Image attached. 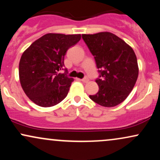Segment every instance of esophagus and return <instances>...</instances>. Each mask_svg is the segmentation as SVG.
<instances>
[{"mask_svg":"<svg viewBox=\"0 0 160 160\" xmlns=\"http://www.w3.org/2000/svg\"><path fill=\"white\" fill-rule=\"evenodd\" d=\"M81 80H82V81L83 82H87L88 81H89V78H88L87 77H85V78H82Z\"/></svg>","mask_w":160,"mask_h":160,"instance_id":"1","label":"esophagus"}]
</instances>
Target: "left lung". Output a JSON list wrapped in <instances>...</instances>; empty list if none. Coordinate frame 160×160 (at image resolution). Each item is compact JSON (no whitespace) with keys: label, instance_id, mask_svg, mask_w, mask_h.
I'll return each instance as SVG.
<instances>
[{"label":"left lung","instance_id":"1","mask_svg":"<svg viewBox=\"0 0 160 160\" xmlns=\"http://www.w3.org/2000/svg\"><path fill=\"white\" fill-rule=\"evenodd\" d=\"M94 56L99 77L95 80L98 92L89 95L103 107H114L128 97L138 76L135 52L124 40L110 32L82 34Z\"/></svg>","mask_w":160,"mask_h":160}]
</instances>
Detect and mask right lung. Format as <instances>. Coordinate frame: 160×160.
<instances>
[{"mask_svg": "<svg viewBox=\"0 0 160 160\" xmlns=\"http://www.w3.org/2000/svg\"><path fill=\"white\" fill-rule=\"evenodd\" d=\"M80 34H47L23 52L19 62L20 83L34 103L52 107L67 96L74 79L68 77L64 58L70 47L80 41ZM64 69L61 74L59 71Z\"/></svg>", "mask_w": 160, "mask_h": 160, "instance_id": "obj_1", "label": "right lung"}]
</instances>
